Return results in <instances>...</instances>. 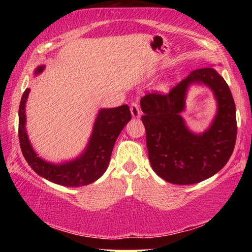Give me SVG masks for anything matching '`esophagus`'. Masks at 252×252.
<instances>
[{"label":"esophagus","instance_id":"obj_1","mask_svg":"<svg viewBox=\"0 0 252 252\" xmlns=\"http://www.w3.org/2000/svg\"><path fill=\"white\" fill-rule=\"evenodd\" d=\"M130 111H131V114H132V117H133V118H140V117H141V110H140L138 103H135V102H133V103H131Z\"/></svg>","mask_w":252,"mask_h":252}]
</instances>
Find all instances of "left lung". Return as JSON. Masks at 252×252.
Segmentation results:
<instances>
[{
    "label": "left lung",
    "instance_id": "obj_1",
    "mask_svg": "<svg viewBox=\"0 0 252 252\" xmlns=\"http://www.w3.org/2000/svg\"><path fill=\"white\" fill-rule=\"evenodd\" d=\"M202 83L219 102L217 116L201 135L187 130L180 113L184 109L189 85ZM144 113L147 148L151 167L158 176L174 185H193L212 177L231 157L237 138L236 104L227 82L213 67L191 73L168 94L148 93L140 101Z\"/></svg>",
    "mask_w": 252,
    "mask_h": 252
}]
</instances>
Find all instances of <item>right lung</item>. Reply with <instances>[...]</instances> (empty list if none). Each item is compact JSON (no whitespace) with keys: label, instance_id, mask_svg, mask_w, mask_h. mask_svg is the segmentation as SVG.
<instances>
[{"label":"right lung","instance_id":"obj_1","mask_svg":"<svg viewBox=\"0 0 252 252\" xmlns=\"http://www.w3.org/2000/svg\"><path fill=\"white\" fill-rule=\"evenodd\" d=\"M44 66L35 70L41 73ZM30 89L24 91L19 108V140L23 156L34 171L51 182L65 187L87 186L97 180L105 172L111 153L119 134L131 120L129 106L123 104L118 108L101 109L93 126L92 135L84 152L76 159L62 164L46 162L37 157L29 141L25 130V102Z\"/></svg>","mask_w":252,"mask_h":252}]
</instances>
